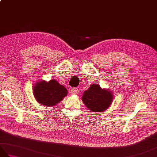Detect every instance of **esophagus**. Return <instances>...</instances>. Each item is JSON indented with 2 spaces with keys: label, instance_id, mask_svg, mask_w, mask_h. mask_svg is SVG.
<instances>
[{
  "label": "esophagus",
  "instance_id": "obj_1",
  "mask_svg": "<svg viewBox=\"0 0 157 157\" xmlns=\"http://www.w3.org/2000/svg\"><path fill=\"white\" fill-rule=\"evenodd\" d=\"M78 92H79V90H78V88H72L71 90V93L73 94H78Z\"/></svg>",
  "mask_w": 157,
  "mask_h": 157
}]
</instances>
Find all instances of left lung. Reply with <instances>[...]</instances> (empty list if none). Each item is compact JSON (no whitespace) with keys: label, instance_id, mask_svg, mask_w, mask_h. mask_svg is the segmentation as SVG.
Wrapping results in <instances>:
<instances>
[{"label":"left lung","instance_id":"8db88e82","mask_svg":"<svg viewBox=\"0 0 157 157\" xmlns=\"http://www.w3.org/2000/svg\"><path fill=\"white\" fill-rule=\"evenodd\" d=\"M113 94L107 90L101 89L97 84H93L84 92L82 101L92 112L105 111L111 105Z\"/></svg>","mask_w":157,"mask_h":157}]
</instances>
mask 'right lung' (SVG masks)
I'll list each match as a JSON object with an SVG mask.
<instances>
[{
    "label": "right lung",
    "mask_w": 157,
    "mask_h": 157,
    "mask_svg": "<svg viewBox=\"0 0 157 157\" xmlns=\"http://www.w3.org/2000/svg\"><path fill=\"white\" fill-rule=\"evenodd\" d=\"M67 94V90L55 79L41 81L34 87V95L39 103L46 106H55Z\"/></svg>",
    "instance_id": "obj_1"
}]
</instances>
